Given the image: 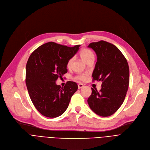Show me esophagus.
<instances>
[{"label":"esophagus","mask_w":150,"mask_h":150,"mask_svg":"<svg viewBox=\"0 0 150 150\" xmlns=\"http://www.w3.org/2000/svg\"><path fill=\"white\" fill-rule=\"evenodd\" d=\"M83 87V84H82V83H79V84H78V89H80V88H82Z\"/></svg>","instance_id":"esophagus-1"}]
</instances>
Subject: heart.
<instances>
[{
	"label": "heart",
	"mask_w": 150,
	"mask_h": 150,
	"mask_svg": "<svg viewBox=\"0 0 150 150\" xmlns=\"http://www.w3.org/2000/svg\"><path fill=\"white\" fill-rule=\"evenodd\" d=\"M79 55L81 59L86 63L90 60L94 58V54L93 52L88 49H83L82 50H81V52H79ZM72 63H73V58L69 59L67 63V67L68 69H70L72 67ZM87 77V74H82L77 76L76 79L81 81H85Z\"/></svg>",
	"instance_id": "heart-1"
}]
</instances>
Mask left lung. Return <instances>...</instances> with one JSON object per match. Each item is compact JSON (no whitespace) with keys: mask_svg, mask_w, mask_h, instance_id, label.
<instances>
[{"mask_svg":"<svg viewBox=\"0 0 150 150\" xmlns=\"http://www.w3.org/2000/svg\"><path fill=\"white\" fill-rule=\"evenodd\" d=\"M97 56L93 72V81H102L100 92L91 88L88 98L90 109L97 115L107 117L114 114L125 100L129 83V69L127 62L113 44L101 40L90 43Z\"/></svg>","mask_w":150,"mask_h":150,"instance_id":"obj_1","label":"left lung"}]
</instances>
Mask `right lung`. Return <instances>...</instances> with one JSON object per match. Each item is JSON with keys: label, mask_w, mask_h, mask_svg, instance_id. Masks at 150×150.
Segmentation results:
<instances>
[{"label": "right lung", "mask_w": 150, "mask_h": 150, "mask_svg": "<svg viewBox=\"0 0 150 150\" xmlns=\"http://www.w3.org/2000/svg\"><path fill=\"white\" fill-rule=\"evenodd\" d=\"M80 45L70 47L54 42L38 47L30 55L26 65V85L36 109L47 117H56L66 111L78 85L68 81L64 87L56 83L68 72L67 63Z\"/></svg>", "instance_id": "add662e5"}]
</instances>
